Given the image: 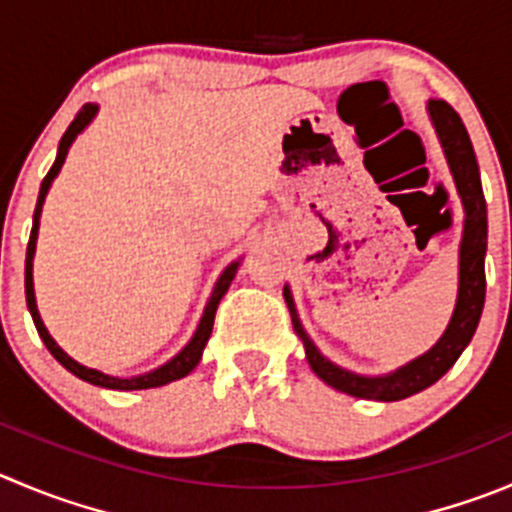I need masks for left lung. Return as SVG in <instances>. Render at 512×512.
<instances>
[{"mask_svg":"<svg viewBox=\"0 0 512 512\" xmlns=\"http://www.w3.org/2000/svg\"><path fill=\"white\" fill-rule=\"evenodd\" d=\"M427 115L435 128L440 148L445 153L447 168L455 180L457 198L462 203V238H460V261H457V299L452 309L450 324L437 339L435 347L415 357L412 362L402 364L387 374H359L334 364L332 359L319 352L311 337L306 334L304 324L296 311L294 296L289 284L284 286V299L289 306L291 324L304 344L306 362L314 369L316 377L329 387L359 399H374V402H397V399L412 397L430 384H435L452 364L457 362L465 347L470 344L472 334L478 329L480 314L485 304V251H488V206H485L483 183H480V168L475 160L470 135L462 125L460 115L447 105L445 100H427Z\"/></svg>","mask_w":512,"mask_h":512,"instance_id":"1","label":"left lung"}]
</instances>
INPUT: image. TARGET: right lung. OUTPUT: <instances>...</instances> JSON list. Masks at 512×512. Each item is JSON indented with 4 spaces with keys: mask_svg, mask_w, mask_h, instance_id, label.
<instances>
[{
    "mask_svg": "<svg viewBox=\"0 0 512 512\" xmlns=\"http://www.w3.org/2000/svg\"><path fill=\"white\" fill-rule=\"evenodd\" d=\"M97 110H100V105H97V102H87V105H82V110L75 115V120L70 123V128H67L65 135H62L60 148H57V158H55V163H52L50 173H47L45 180H42L40 196H37V208H34V218H32V233H29V243H27V261H24V294H27V309H29V314H32L34 326H37V334H40V339L45 342V347L50 349L52 357H55L57 362L67 369V372H72L75 377H80L82 382H90V384H95V387H105V389H120V392H130V389L163 387V384L175 382V379H183L186 374H191L193 369L198 367V362H201V357H203V349H206V344H208V337H211V332H213L216 309H218V304H221L223 294L228 291V286H231V281L236 279V271H238V266H241V259L233 261V264H228L226 269H223V274L218 276L216 286H213V291H211V299H208L206 309H203V316H201V321H198L191 342L180 349L173 359H168V362L160 364V367L150 369V372L135 374V377H115V374H107V372H100V369L85 367V364H80L77 359H72L70 354H67L65 349H62L60 344L52 339V334L47 332L45 321H42L40 309H37V299H34V279H32L34 251H37V233H40V216H42V206H45L47 193H50L57 173H60L62 165H65V158H67V153H70L72 143H75L77 135H80L82 130H85L87 125L95 120Z\"/></svg>",
    "mask_w": 512,
    "mask_h": 512,
    "instance_id": "right-lung-1",
    "label": "right lung"
}]
</instances>
